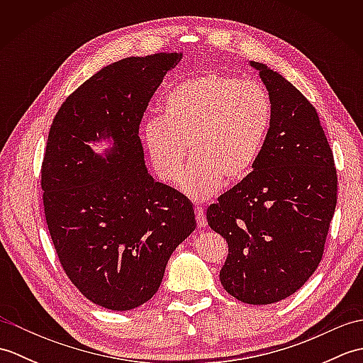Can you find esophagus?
Returning a JSON list of instances; mask_svg holds the SVG:
<instances>
[{"instance_id":"esophagus-1","label":"esophagus","mask_w":363,"mask_h":363,"mask_svg":"<svg viewBox=\"0 0 363 363\" xmlns=\"http://www.w3.org/2000/svg\"><path fill=\"white\" fill-rule=\"evenodd\" d=\"M195 212H196L198 226H199V228H206V226H207V220H206V213H204L203 207H195Z\"/></svg>"}]
</instances>
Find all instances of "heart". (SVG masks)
I'll list each match as a JSON object with an SVG mask.
<instances>
[{
  "instance_id": "1",
  "label": "heart",
  "mask_w": 363,
  "mask_h": 363,
  "mask_svg": "<svg viewBox=\"0 0 363 363\" xmlns=\"http://www.w3.org/2000/svg\"><path fill=\"white\" fill-rule=\"evenodd\" d=\"M272 98L259 82L207 73L182 81L162 104V118L146 123L151 164L165 182L181 179L190 198L206 199L223 182H242L256 167L272 125Z\"/></svg>"
}]
</instances>
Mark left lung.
I'll return each instance as SVG.
<instances>
[{"label":"left lung","mask_w":363,"mask_h":363,"mask_svg":"<svg viewBox=\"0 0 363 363\" xmlns=\"http://www.w3.org/2000/svg\"><path fill=\"white\" fill-rule=\"evenodd\" d=\"M272 98V125L252 173L207 209L226 238L223 287L246 304L293 295L317 269L337 204L334 154L318 113L277 72L251 62Z\"/></svg>","instance_id":"8db88e82"}]
</instances>
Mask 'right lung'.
Listing matches in <instances>:
<instances>
[{
  "mask_svg": "<svg viewBox=\"0 0 363 363\" xmlns=\"http://www.w3.org/2000/svg\"><path fill=\"white\" fill-rule=\"evenodd\" d=\"M182 52L101 68L60 106L42 162L45 218L60 265L84 296L130 311L160 287L167 262L196 228L179 191L145 167L138 126ZM112 138L103 157L89 143Z\"/></svg>",
  "mask_w": 363,
  "mask_h": 363,
  "instance_id": "1",
  "label": "right lung"
}]
</instances>
